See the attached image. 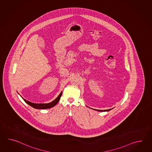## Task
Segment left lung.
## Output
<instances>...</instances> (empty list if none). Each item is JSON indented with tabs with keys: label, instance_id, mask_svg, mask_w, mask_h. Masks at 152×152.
Returning a JSON list of instances; mask_svg holds the SVG:
<instances>
[{
	"label": "left lung",
	"instance_id": "1",
	"mask_svg": "<svg viewBox=\"0 0 152 152\" xmlns=\"http://www.w3.org/2000/svg\"><path fill=\"white\" fill-rule=\"evenodd\" d=\"M111 110V109H107V110H97V111H110V110Z\"/></svg>",
	"mask_w": 152,
	"mask_h": 152
}]
</instances>
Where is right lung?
<instances>
[{"instance_id": "right-lung-1", "label": "right lung", "mask_w": 152, "mask_h": 152, "mask_svg": "<svg viewBox=\"0 0 152 152\" xmlns=\"http://www.w3.org/2000/svg\"><path fill=\"white\" fill-rule=\"evenodd\" d=\"M62 95V92H61L60 94L58 95V97H57L55 100H53L51 103H49L48 104H36L33 103L31 102H30L28 100H26L24 99H23V100L26 102V103L29 104V105H30L31 107H32L34 108L35 109H48L52 107H54L56 104L58 103V101L60 99V98Z\"/></svg>"}]
</instances>
